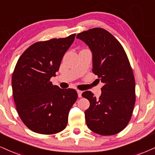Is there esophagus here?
<instances>
[{
	"label": "esophagus",
	"mask_w": 155,
	"mask_h": 155,
	"mask_svg": "<svg viewBox=\"0 0 155 155\" xmlns=\"http://www.w3.org/2000/svg\"><path fill=\"white\" fill-rule=\"evenodd\" d=\"M77 93H78V97H81V94H82V91L77 90Z\"/></svg>",
	"instance_id": "obj_1"
}]
</instances>
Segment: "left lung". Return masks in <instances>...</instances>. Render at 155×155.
<instances>
[{"label": "left lung", "instance_id": "1", "mask_svg": "<svg viewBox=\"0 0 155 155\" xmlns=\"http://www.w3.org/2000/svg\"><path fill=\"white\" fill-rule=\"evenodd\" d=\"M76 38L92 53V71L103 83L97 99L90 91L82 97L90 102L85 120L91 131L102 136L118 134L129 122L136 101L135 79L126 52L116 38L102 28L79 33Z\"/></svg>", "mask_w": 155, "mask_h": 155}]
</instances>
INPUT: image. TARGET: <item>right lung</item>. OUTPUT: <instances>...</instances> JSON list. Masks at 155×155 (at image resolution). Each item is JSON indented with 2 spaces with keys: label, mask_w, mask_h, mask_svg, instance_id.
<instances>
[{
  "label": "right lung",
  "mask_w": 155,
  "mask_h": 155,
  "mask_svg": "<svg viewBox=\"0 0 155 155\" xmlns=\"http://www.w3.org/2000/svg\"><path fill=\"white\" fill-rule=\"evenodd\" d=\"M75 36L36 42L18 60L12 75L13 97L20 118L32 131L54 134L66 127L77 92L53 86L50 80L56 76Z\"/></svg>",
  "instance_id": "add662e5"
}]
</instances>
